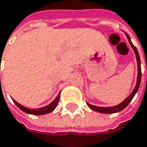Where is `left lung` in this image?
Returning a JSON list of instances; mask_svg holds the SVG:
<instances>
[{
	"label": "left lung",
	"instance_id": "left-lung-1",
	"mask_svg": "<svg viewBox=\"0 0 147 147\" xmlns=\"http://www.w3.org/2000/svg\"><path fill=\"white\" fill-rule=\"evenodd\" d=\"M125 35H126L127 38L129 40V45H131L132 49H134V52L136 54V60H137V66H138V75H137V81H136V85L134 88L133 92L129 94V96L126 99L123 101L122 102H120L119 104L116 105V106H113V107H109V108H105V107H98V106H94V105H92L90 103L87 102V104L88 105V107L94 110V111H97V112H99V113H117V112H119L121 110H123L124 109H125L128 104L130 102V101L133 99L134 96L136 95V93L137 92L138 89H139V87H140V80H141V68H140V55H139V53H138V50L136 48V46L132 44L131 40H130V38L129 36V34L125 33Z\"/></svg>",
	"mask_w": 147,
	"mask_h": 147
}]
</instances>
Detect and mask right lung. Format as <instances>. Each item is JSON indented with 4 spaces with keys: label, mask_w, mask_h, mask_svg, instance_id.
Here are the masks:
<instances>
[{
    "label": "right lung",
    "mask_w": 147,
    "mask_h": 147,
    "mask_svg": "<svg viewBox=\"0 0 147 147\" xmlns=\"http://www.w3.org/2000/svg\"><path fill=\"white\" fill-rule=\"evenodd\" d=\"M12 100L22 111H23V112L27 113L34 114V115H41V114H46V113H50L56 108V106H57V104L59 102V100H60V93L58 94V96L55 98V99L51 103H49V105H47L45 107H43V108H40V109H30L25 108L22 105H21L20 103H18V102H16L14 99H12Z\"/></svg>",
    "instance_id": "obj_1"
}]
</instances>
